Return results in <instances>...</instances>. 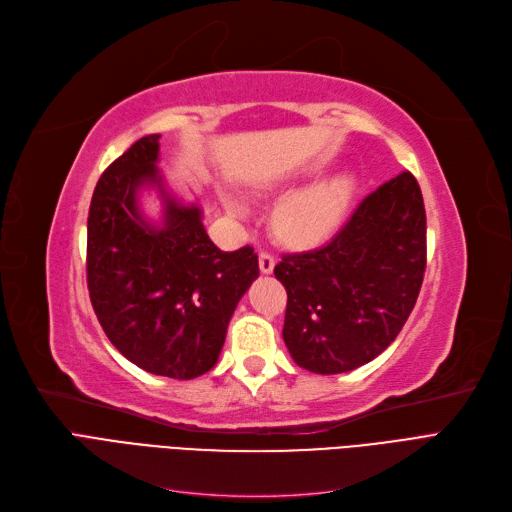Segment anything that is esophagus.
<instances>
[{
  "label": "esophagus",
  "instance_id": "34e87169",
  "mask_svg": "<svg viewBox=\"0 0 512 512\" xmlns=\"http://www.w3.org/2000/svg\"><path fill=\"white\" fill-rule=\"evenodd\" d=\"M258 264H260V271H262L264 275H269V273H273L275 258H273V254H269V252H260V254H258Z\"/></svg>",
  "mask_w": 512,
  "mask_h": 512
}]
</instances>
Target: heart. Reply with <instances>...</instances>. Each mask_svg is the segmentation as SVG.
I'll list each match as a JSON object with an SVG mask.
<instances>
[{"label":"heart","mask_w":512,"mask_h":512,"mask_svg":"<svg viewBox=\"0 0 512 512\" xmlns=\"http://www.w3.org/2000/svg\"><path fill=\"white\" fill-rule=\"evenodd\" d=\"M356 192V180L349 175H339L296 192L277 211V233L286 241L303 245L324 241L345 220ZM233 207L241 209L239 203H233Z\"/></svg>","instance_id":"obj_1"}]
</instances>
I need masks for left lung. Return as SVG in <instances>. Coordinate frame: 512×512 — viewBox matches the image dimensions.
<instances>
[{
    "label": "left lung",
    "mask_w": 512,
    "mask_h": 512,
    "mask_svg": "<svg viewBox=\"0 0 512 512\" xmlns=\"http://www.w3.org/2000/svg\"><path fill=\"white\" fill-rule=\"evenodd\" d=\"M426 271V209L413 173L385 182L341 231L311 252L284 254V341L292 360L337 375L375 360L402 330Z\"/></svg>",
    "instance_id": "1"
}]
</instances>
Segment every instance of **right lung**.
I'll list each match as a JSON object with an SVG mask.
<instances>
[{"instance_id": "1", "label": "right lung", "mask_w": 512, "mask_h": 512, "mask_svg": "<svg viewBox=\"0 0 512 512\" xmlns=\"http://www.w3.org/2000/svg\"><path fill=\"white\" fill-rule=\"evenodd\" d=\"M158 137L146 135L103 171L86 239V284L97 320L122 356L152 375L195 379L214 368L241 296L258 277L245 245L222 252L199 205H182L158 171ZM142 187H158L161 225L138 209Z\"/></svg>"}]
</instances>
